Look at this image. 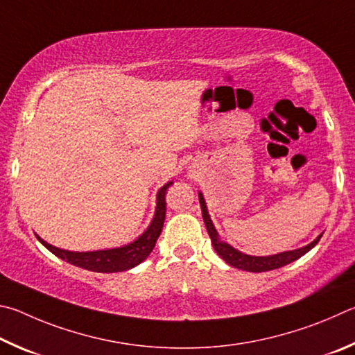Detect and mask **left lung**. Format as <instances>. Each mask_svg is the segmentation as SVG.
<instances>
[{
    "instance_id": "left-lung-1",
    "label": "left lung",
    "mask_w": 355,
    "mask_h": 355,
    "mask_svg": "<svg viewBox=\"0 0 355 355\" xmlns=\"http://www.w3.org/2000/svg\"><path fill=\"white\" fill-rule=\"evenodd\" d=\"M200 204H201V210H202V218L204 223H206L207 232L212 239V245L215 248V251L218 256L226 260V262L234 266V268L239 270H245V271H251V272H262V271H270V270H276L281 268V266L288 265L291 262H295L296 259H300L304 254L309 252L312 248L318 243L321 235L316 240H313L312 243L301 248V250H295V251H287V252H281L276 254V256H270V257H254V256H246V254L240 252L237 250H234L231 245L225 243L218 239V234H216L215 227L212 225V220H210L207 207H206V201H204L202 195L200 193Z\"/></svg>"
}]
</instances>
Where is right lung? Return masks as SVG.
I'll return each instance as SVG.
<instances>
[{
    "label": "right lung",
    "mask_w": 355,
    "mask_h": 355,
    "mask_svg": "<svg viewBox=\"0 0 355 355\" xmlns=\"http://www.w3.org/2000/svg\"><path fill=\"white\" fill-rule=\"evenodd\" d=\"M171 182L165 184L164 187L159 190L157 193V207H155V215L151 225H149L148 231L140 235L134 243L128 246L116 248V250H107V251H93V252H71L65 250H59L48 245L46 241L42 239L40 243L51 251L54 256L60 257L65 262L80 266V268L95 271V272H120L134 268L135 265L141 263L149 252L154 250L155 241H157L159 235L162 232L165 221V212H166V202H165V191L170 187Z\"/></svg>",
    "instance_id": "right-lung-1"
}]
</instances>
